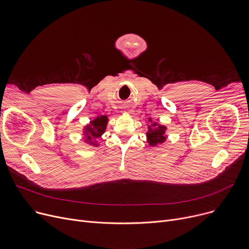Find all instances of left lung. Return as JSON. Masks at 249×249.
Listing matches in <instances>:
<instances>
[{
  "mask_svg": "<svg viewBox=\"0 0 249 249\" xmlns=\"http://www.w3.org/2000/svg\"><path fill=\"white\" fill-rule=\"evenodd\" d=\"M148 130L146 132V142L151 147L162 144L167 139L166 129L167 127L158 122H153L152 118H148Z\"/></svg>",
  "mask_w": 249,
  "mask_h": 249,
  "instance_id": "8db88e82",
  "label": "left lung"
}]
</instances>
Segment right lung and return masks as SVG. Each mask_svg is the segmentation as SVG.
I'll list each match as a JSON object with an SVG mask.
<instances>
[{
  "instance_id": "obj_1",
  "label": "right lung",
  "mask_w": 249,
  "mask_h": 249,
  "mask_svg": "<svg viewBox=\"0 0 249 249\" xmlns=\"http://www.w3.org/2000/svg\"><path fill=\"white\" fill-rule=\"evenodd\" d=\"M108 121L109 118L106 115H99L95 119L90 120L89 124L85 125V127L83 128V135L85 138L84 142L88 143L89 145L93 147L99 146L97 139L106 131Z\"/></svg>"
}]
</instances>
